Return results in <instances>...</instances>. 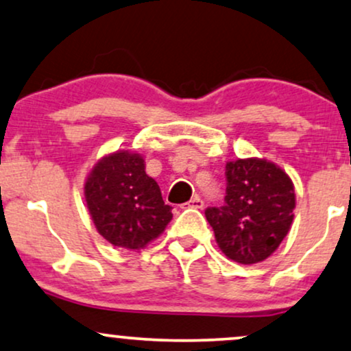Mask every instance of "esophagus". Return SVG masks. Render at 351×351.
I'll list each match as a JSON object with an SVG mask.
<instances>
[{
	"label": "esophagus",
	"mask_w": 351,
	"mask_h": 351,
	"mask_svg": "<svg viewBox=\"0 0 351 351\" xmlns=\"http://www.w3.org/2000/svg\"><path fill=\"white\" fill-rule=\"evenodd\" d=\"M185 208H195V210H202L203 208V200L200 197H193L192 200L185 203Z\"/></svg>",
	"instance_id": "1"
}]
</instances>
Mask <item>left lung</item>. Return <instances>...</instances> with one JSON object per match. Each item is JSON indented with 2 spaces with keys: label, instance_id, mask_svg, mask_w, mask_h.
Returning a JSON list of instances; mask_svg holds the SVG:
<instances>
[{
  "label": "left lung",
  "instance_id": "obj_1",
  "mask_svg": "<svg viewBox=\"0 0 351 351\" xmlns=\"http://www.w3.org/2000/svg\"><path fill=\"white\" fill-rule=\"evenodd\" d=\"M224 205L206 208L216 242L228 258L252 265L270 257L295 218V185L276 164L261 158L226 162Z\"/></svg>",
  "mask_w": 351,
  "mask_h": 351
}]
</instances>
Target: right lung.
<instances>
[{
  "label": "right lung",
  "mask_w": 351,
  "mask_h": 351,
  "mask_svg": "<svg viewBox=\"0 0 351 351\" xmlns=\"http://www.w3.org/2000/svg\"><path fill=\"white\" fill-rule=\"evenodd\" d=\"M84 197L97 232L115 247H146L172 219L158 182L146 174L143 156L125 149L94 164Z\"/></svg>",
  "instance_id": "1"
}]
</instances>
